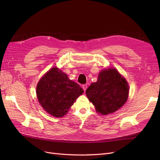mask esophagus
I'll return each mask as SVG.
<instances>
[{
	"instance_id": "1",
	"label": "esophagus",
	"mask_w": 160,
	"mask_h": 160,
	"mask_svg": "<svg viewBox=\"0 0 160 160\" xmlns=\"http://www.w3.org/2000/svg\"><path fill=\"white\" fill-rule=\"evenodd\" d=\"M82 88H83V90L86 91V90L87 89V88H88V85H87V84H83V85L82 86Z\"/></svg>"
}]
</instances>
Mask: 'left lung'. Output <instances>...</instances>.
I'll list each match as a JSON object with an SVG mask.
<instances>
[{
  "instance_id": "left-lung-1",
  "label": "left lung",
  "mask_w": 160,
  "mask_h": 160,
  "mask_svg": "<svg viewBox=\"0 0 160 160\" xmlns=\"http://www.w3.org/2000/svg\"><path fill=\"white\" fill-rule=\"evenodd\" d=\"M129 87L127 80L115 69L100 72L97 82L92 83L86 94L97 112L103 115L118 110L127 102Z\"/></svg>"
}]
</instances>
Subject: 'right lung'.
<instances>
[{
	"mask_svg": "<svg viewBox=\"0 0 160 160\" xmlns=\"http://www.w3.org/2000/svg\"><path fill=\"white\" fill-rule=\"evenodd\" d=\"M83 92L78 83L54 67L39 80L36 93L39 102L47 113L56 117H62Z\"/></svg>",
	"mask_w": 160,
	"mask_h": 160,
	"instance_id": "obj_1",
	"label": "right lung"
}]
</instances>
